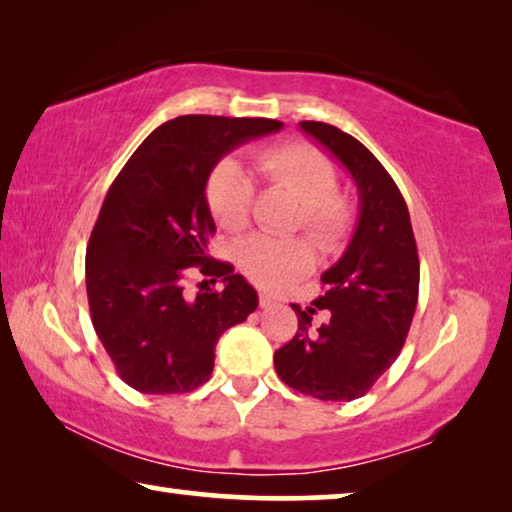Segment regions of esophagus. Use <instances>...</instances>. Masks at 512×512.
<instances>
[{
    "instance_id": "obj_1",
    "label": "esophagus",
    "mask_w": 512,
    "mask_h": 512,
    "mask_svg": "<svg viewBox=\"0 0 512 512\" xmlns=\"http://www.w3.org/2000/svg\"><path fill=\"white\" fill-rule=\"evenodd\" d=\"M273 305H277V300L271 296V293H259V307L268 309V307H273Z\"/></svg>"
}]
</instances>
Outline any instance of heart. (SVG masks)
<instances>
[{
    "label": "heart",
    "mask_w": 512,
    "mask_h": 512,
    "mask_svg": "<svg viewBox=\"0 0 512 512\" xmlns=\"http://www.w3.org/2000/svg\"><path fill=\"white\" fill-rule=\"evenodd\" d=\"M257 173L300 201V223L320 246L336 248L352 228V205L336 192L334 164L309 144H275L253 155ZM255 183L237 160H225L207 180V205L221 228L237 232L250 221ZM237 264L250 282L282 289L307 273L311 250L302 239L250 235L237 248Z\"/></svg>",
    "instance_id": "obj_1"
}]
</instances>
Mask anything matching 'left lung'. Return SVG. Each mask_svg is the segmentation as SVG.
Instances as JSON below:
<instances>
[{"mask_svg":"<svg viewBox=\"0 0 512 512\" xmlns=\"http://www.w3.org/2000/svg\"><path fill=\"white\" fill-rule=\"evenodd\" d=\"M300 128L350 173L359 219L339 262L320 275L325 293L316 309L329 320L311 329L314 309L298 316V332L275 352L284 384L325 402H352L393 366L418 305L420 262L409 207L381 162L352 135L323 121Z\"/></svg>","mask_w":512,"mask_h":512,"instance_id":"obj_1","label":"left lung"}]
</instances>
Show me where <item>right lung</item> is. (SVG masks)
<instances>
[{
	"instance_id": "obj_1",
	"label": "right lung",
	"mask_w": 512,
	"mask_h": 512,
	"mask_svg": "<svg viewBox=\"0 0 512 512\" xmlns=\"http://www.w3.org/2000/svg\"><path fill=\"white\" fill-rule=\"evenodd\" d=\"M282 126L262 117L164 121L110 185L85 257V287L94 332L135 391H196L212 375L221 334L257 309L246 277L207 255L216 228L205 187L225 153ZM194 267L211 280L189 297L184 280ZM216 276L224 277L221 292L209 289Z\"/></svg>"
}]
</instances>
